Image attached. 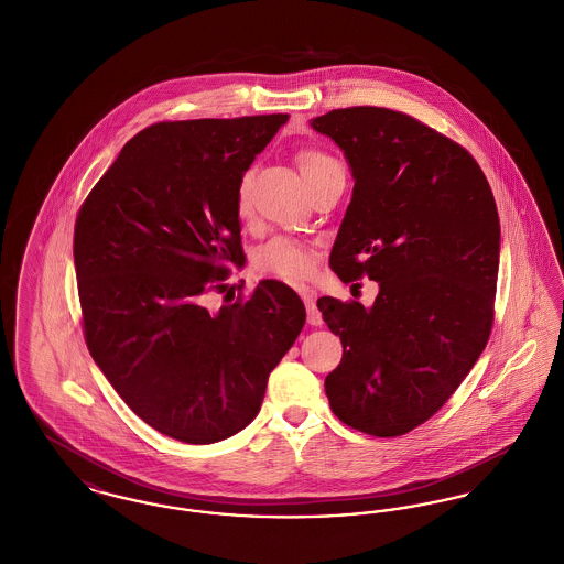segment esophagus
I'll list each match as a JSON object with an SVG mask.
<instances>
[{
  "label": "esophagus",
  "mask_w": 564,
  "mask_h": 564,
  "mask_svg": "<svg viewBox=\"0 0 564 564\" xmlns=\"http://www.w3.org/2000/svg\"><path fill=\"white\" fill-rule=\"evenodd\" d=\"M300 295H302V300H304V304H306V322L311 323V325H322V313H319V308H317V304H315V294H313L311 290L302 288Z\"/></svg>",
  "instance_id": "esophagus-1"
}]
</instances>
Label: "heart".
Wrapping results in <instances>:
<instances>
[{"label": "heart", "instance_id": "obj_1", "mask_svg": "<svg viewBox=\"0 0 564 564\" xmlns=\"http://www.w3.org/2000/svg\"><path fill=\"white\" fill-rule=\"evenodd\" d=\"M294 161L306 186L322 180L327 173L343 169L340 162L317 145H302L295 152ZM235 207L239 215H247L251 209V173L249 171H245L237 182ZM253 262L260 272L270 274V276H279L283 281H292V283L311 276V272L315 269L311 245L295 241L290 237H274L269 242H264L258 249Z\"/></svg>", "mask_w": 564, "mask_h": 564}]
</instances>
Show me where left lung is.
Returning <instances> with one entry per match:
<instances>
[{
    "label": "left lung",
    "instance_id": "8db88e82",
    "mask_svg": "<svg viewBox=\"0 0 564 564\" xmlns=\"http://www.w3.org/2000/svg\"><path fill=\"white\" fill-rule=\"evenodd\" d=\"M352 169V200L329 267L380 285L375 306L323 295L343 359L325 376L332 412L352 430L398 437L451 400L482 352L499 274V215L476 159L389 108L332 109L313 120Z\"/></svg>",
    "mask_w": 564,
    "mask_h": 564
}]
</instances>
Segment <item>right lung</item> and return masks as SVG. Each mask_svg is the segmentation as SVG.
Returning <instances> with one entry per match:
<instances>
[{
  "instance_id": "add662e5",
  "label": "right lung",
  "mask_w": 564,
  "mask_h": 564,
  "mask_svg": "<svg viewBox=\"0 0 564 564\" xmlns=\"http://www.w3.org/2000/svg\"><path fill=\"white\" fill-rule=\"evenodd\" d=\"M285 120L156 122L122 148L76 217L86 347L143 423L186 444L226 440L256 419L306 322L281 281L207 306L245 258L237 182Z\"/></svg>"
}]
</instances>
